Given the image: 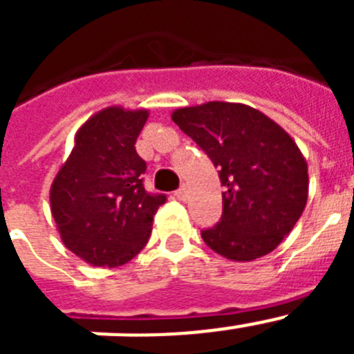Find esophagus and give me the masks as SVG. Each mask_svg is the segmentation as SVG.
<instances>
[{
  "label": "esophagus",
  "mask_w": 354,
  "mask_h": 354,
  "mask_svg": "<svg viewBox=\"0 0 354 354\" xmlns=\"http://www.w3.org/2000/svg\"><path fill=\"white\" fill-rule=\"evenodd\" d=\"M175 196L179 200H186L187 198V186H180L177 192H175Z\"/></svg>",
  "instance_id": "esophagus-1"
}]
</instances>
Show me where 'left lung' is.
I'll return each mask as SVG.
<instances>
[{
  "label": "left lung",
  "instance_id": "obj_1",
  "mask_svg": "<svg viewBox=\"0 0 354 354\" xmlns=\"http://www.w3.org/2000/svg\"><path fill=\"white\" fill-rule=\"evenodd\" d=\"M171 120L211 158L225 187L220 223L202 230L205 245L236 262L273 252L308 198V167L296 142L262 111L239 102L179 108Z\"/></svg>",
  "mask_w": 354,
  "mask_h": 354
}]
</instances>
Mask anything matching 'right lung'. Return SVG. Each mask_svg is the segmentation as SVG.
Returning <instances> with one entry per match:
<instances>
[{
	"instance_id": "obj_1",
	"label": "right lung",
	"mask_w": 354,
	"mask_h": 354,
	"mask_svg": "<svg viewBox=\"0 0 354 354\" xmlns=\"http://www.w3.org/2000/svg\"><path fill=\"white\" fill-rule=\"evenodd\" d=\"M147 118L149 109L97 111L77 129L51 184V214L62 241L90 266L117 268L136 257L167 202L143 187L147 165L134 143Z\"/></svg>"
}]
</instances>
